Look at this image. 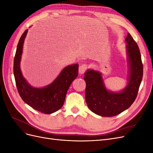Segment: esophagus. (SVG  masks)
I'll use <instances>...</instances> for the list:
<instances>
[{
    "label": "esophagus",
    "instance_id": "34e87169",
    "mask_svg": "<svg viewBox=\"0 0 153 153\" xmlns=\"http://www.w3.org/2000/svg\"><path fill=\"white\" fill-rule=\"evenodd\" d=\"M87 68H88V66L87 65V64H82L81 66H79L78 71H79V73L80 74V75H83V74L85 72Z\"/></svg>",
    "mask_w": 153,
    "mask_h": 153
}]
</instances>
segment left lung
I'll return each instance as SVG.
<instances>
[{
	"instance_id": "8db88e82",
	"label": "left lung",
	"mask_w": 153,
	"mask_h": 153,
	"mask_svg": "<svg viewBox=\"0 0 153 153\" xmlns=\"http://www.w3.org/2000/svg\"><path fill=\"white\" fill-rule=\"evenodd\" d=\"M126 55L128 64L127 85L123 90L114 92L106 87L102 74L87 69L84 77L86 82L85 101L89 108L102 117L115 116L128 109L135 100L143 76V65L138 45L128 34Z\"/></svg>"
}]
</instances>
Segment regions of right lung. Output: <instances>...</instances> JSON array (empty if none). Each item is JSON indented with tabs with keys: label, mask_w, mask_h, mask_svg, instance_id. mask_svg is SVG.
Listing matches in <instances>:
<instances>
[{
	"label": "right lung",
	"mask_w": 153,
	"mask_h": 153,
	"mask_svg": "<svg viewBox=\"0 0 153 153\" xmlns=\"http://www.w3.org/2000/svg\"><path fill=\"white\" fill-rule=\"evenodd\" d=\"M28 30H26L18 43L14 58L13 72L17 89L23 101L32 108L45 114L56 112L64 105L66 95L72 82L78 75V64L67 66L49 85L37 88L30 85L23 76L20 61L23 47Z\"/></svg>",
	"instance_id": "obj_1"
}]
</instances>
